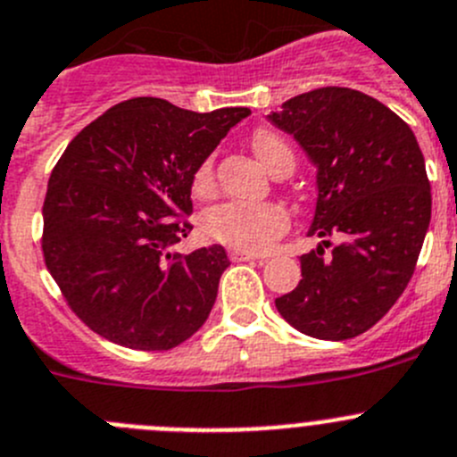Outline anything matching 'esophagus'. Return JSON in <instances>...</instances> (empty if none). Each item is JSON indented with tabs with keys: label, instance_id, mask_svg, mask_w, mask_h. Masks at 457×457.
<instances>
[{
	"label": "esophagus",
	"instance_id": "esophagus-1",
	"mask_svg": "<svg viewBox=\"0 0 457 457\" xmlns=\"http://www.w3.org/2000/svg\"><path fill=\"white\" fill-rule=\"evenodd\" d=\"M268 254L250 253V250H229V259L232 262H254V259H266Z\"/></svg>",
	"mask_w": 457,
	"mask_h": 457
}]
</instances>
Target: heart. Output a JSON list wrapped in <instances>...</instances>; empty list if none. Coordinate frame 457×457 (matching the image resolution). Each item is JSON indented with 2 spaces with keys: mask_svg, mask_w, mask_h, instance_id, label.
<instances>
[{
  "mask_svg": "<svg viewBox=\"0 0 457 457\" xmlns=\"http://www.w3.org/2000/svg\"><path fill=\"white\" fill-rule=\"evenodd\" d=\"M253 151L268 170L281 160L293 157L291 148L279 135L270 130H257L253 135ZM214 180L212 160H204L194 173L195 191H207ZM203 229L214 241L241 250H266L288 229L287 209L272 203H223L207 209L203 216Z\"/></svg>",
  "mask_w": 457,
  "mask_h": 457,
  "instance_id": "1",
  "label": "heart"
}]
</instances>
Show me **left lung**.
<instances>
[{"mask_svg":"<svg viewBox=\"0 0 457 457\" xmlns=\"http://www.w3.org/2000/svg\"><path fill=\"white\" fill-rule=\"evenodd\" d=\"M268 119L318 169L309 234L325 238L302 254L300 284L275 306L302 334L353 338L392 309L415 272L430 223L420 144L402 117L349 87L311 89Z\"/></svg>","mask_w":457,"mask_h":457,"instance_id":"left-lung-1","label":"left lung"}]
</instances>
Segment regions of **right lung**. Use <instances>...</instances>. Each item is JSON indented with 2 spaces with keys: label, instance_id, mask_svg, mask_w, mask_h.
I'll return each instance as SVG.
<instances>
[{
  "label": "right lung",
  "instance_id": "1",
  "mask_svg": "<svg viewBox=\"0 0 457 457\" xmlns=\"http://www.w3.org/2000/svg\"><path fill=\"white\" fill-rule=\"evenodd\" d=\"M248 108L191 112L137 96L76 135L42 204V254L94 334L139 352L178 347L204 325L229 259L178 253L191 232L194 173Z\"/></svg>",
  "mask_w": 457,
  "mask_h": 457
}]
</instances>
